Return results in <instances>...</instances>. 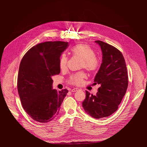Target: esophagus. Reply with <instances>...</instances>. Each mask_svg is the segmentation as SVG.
<instances>
[{
	"mask_svg": "<svg viewBox=\"0 0 147 147\" xmlns=\"http://www.w3.org/2000/svg\"><path fill=\"white\" fill-rule=\"evenodd\" d=\"M71 92H76V91H79V89L78 88H73L71 90Z\"/></svg>",
	"mask_w": 147,
	"mask_h": 147,
	"instance_id": "1",
	"label": "esophagus"
}]
</instances>
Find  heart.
Returning a JSON list of instances; mask_svg holds the SVG:
<instances>
[{"label":"heart","mask_w":147,"mask_h":147,"mask_svg":"<svg viewBox=\"0 0 147 147\" xmlns=\"http://www.w3.org/2000/svg\"><path fill=\"white\" fill-rule=\"evenodd\" d=\"M71 52L74 55L77 56L83 59L82 67L88 71H94L97 70L99 66V60L95 57V53L94 50L87 44H78L73 47ZM68 57L66 54H63L59 60V66L61 70L67 68ZM86 77L83 72L72 74L69 78V82L76 86H80L83 83L84 79Z\"/></svg>","instance_id":"obj_1"}]
</instances>
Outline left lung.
<instances>
[{"label":"left lung","mask_w":147,"mask_h":147,"mask_svg":"<svg viewBox=\"0 0 147 147\" xmlns=\"http://www.w3.org/2000/svg\"><path fill=\"white\" fill-rule=\"evenodd\" d=\"M102 60L94 81L100 85L95 95L86 91L82 102L85 112L95 119L109 116L117 109L128 87V74L124 58L117 49L100 40Z\"/></svg>","instance_id":"8db88e82"}]
</instances>
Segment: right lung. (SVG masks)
I'll return each instance as SVG.
<instances>
[{
    "mask_svg": "<svg viewBox=\"0 0 147 147\" xmlns=\"http://www.w3.org/2000/svg\"><path fill=\"white\" fill-rule=\"evenodd\" d=\"M68 42H45L31 48L21 61L17 90L26 112L34 120L47 123L59 114L66 89H53L52 77L60 72L59 60Z\"/></svg>",
    "mask_w": 147,
    "mask_h": 147,
    "instance_id": "right-lung-1",
    "label": "right lung"
}]
</instances>
